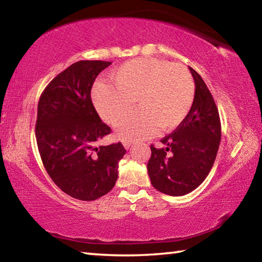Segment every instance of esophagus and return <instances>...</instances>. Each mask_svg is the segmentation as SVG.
<instances>
[{"mask_svg":"<svg viewBox=\"0 0 262 262\" xmlns=\"http://www.w3.org/2000/svg\"><path fill=\"white\" fill-rule=\"evenodd\" d=\"M123 147H125L126 149H129L132 147V142H128V141H123Z\"/></svg>","mask_w":262,"mask_h":262,"instance_id":"esophagus-1","label":"esophagus"}]
</instances>
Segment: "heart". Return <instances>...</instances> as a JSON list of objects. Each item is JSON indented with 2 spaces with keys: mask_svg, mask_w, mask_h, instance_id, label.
<instances>
[{
  "mask_svg": "<svg viewBox=\"0 0 262 262\" xmlns=\"http://www.w3.org/2000/svg\"><path fill=\"white\" fill-rule=\"evenodd\" d=\"M111 81L98 82L92 89L95 107L106 122L113 123L132 108L140 110L122 117L115 133L123 141H135L174 129L192 108L195 86L184 64L140 57L120 66L110 75Z\"/></svg>",
  "mask_w": 262,
  "mask_h": 262,
  "instance_id": "obj_1",
  "label": "heart"
}]
</instances>
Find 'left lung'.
I'll use <instances>...</instances> for the list:
<instances>
[{"mask_svg":"<svg viewBox=\"0 0 262 262\" xmlns=\"http://www.w3.org/2000/svg\"><path fill=\"white\" fill-rule=\"evenodd\" d=\"M195 96L189 113L177 129L151 144L148 173L155 188L181 196L199 187L209 174L221 142V120L215 100L202 77L189 67Z\"/></svg>","mask_w":262,"mask_h":262,"instance_id":"1","label":"left lung"}]
</instances>
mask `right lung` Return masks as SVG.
<instances>
[{
  "label": "right lung",
  "mask_w": 262,
  "mask_h": 262,
  "mask_svg": "<svg viewBox=\"0 0 262 262\" xmlns=\"http://www.w3.org/2000/svg\"><path fill=\"white\" fill-rule=\"evenodd\" d=\"M110 64L75 62L52 79L38 103L35 139L43 166L57 187L82 201H94L114 187L126 154L121 142L96 145L111 128L92 104L91 89Z\"/></svg>",
  "instance_id": "add662e5"
}]
</instances>
